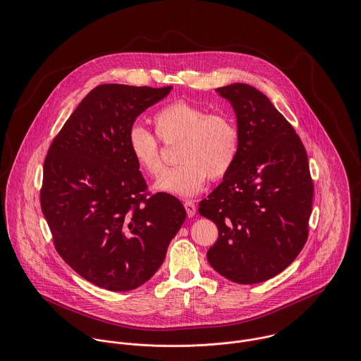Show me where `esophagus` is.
Here are the masks:
<instances>
[{"mask_svg":"<svg viewBox=\"0 0 361 361\" xmlns=\"http://www.w3.org/2000/svg\"><path fill=\"white\" fill-rule=\"evenodd\" d=\"M183 206H185V209H186V214H188V216L189 218H192V216H195L196 215V206H195V203L193 202H185L183 203Z\"/></svg>","mask_w":361,"mask_h":361,"instance_id":"1","label":"esophagus"}]
</instances>
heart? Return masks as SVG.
I'll return each mask as SVG.
<instances>
[{
	"label": "heart",
	"mask_w": 361,
	"mask_h": 361,
	"mask_svg": "<svg viewBox=\"0 0 361 361\" xmlns=\"http://www.w3.org/2000/svg\"><path fill=\"white\" fill-rule=\"evenodd\" d=\"M155 132L164 143L179 142L176 159L179 165L164 172L155 188L182 197L197 195L209 179L222 178L233 165L239 150V130L235 122L222 114H207L206 109L175 102L154 115ZM129 152L136 164L149 175L162 172L159 143L154 135L140 125L128 133Z\"/></svg>",
	"instance_id": "b5f03b06"
}]
</instances>
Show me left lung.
Here are the masks:
<instances>
[{"instance_id":"obj_1","label":"left lung","mask_w":361,"mask_h":361,"mask_svg":"<svg viewBox=\"0 0 361 361\" xmlns=\"http://www.w3.org/2000/svg\"><path fill=\"white\" fill-rule=\"evenodd\" d=\"M215 92L236 115L239 150L222 182L200 202V215L218 226L207 252L226 279L250 285L289 267L309 235L314 186L300 137L253 86L233 83Z\"/></svg>"}]
</instances>
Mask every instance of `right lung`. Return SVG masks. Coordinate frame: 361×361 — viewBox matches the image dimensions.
<instances>
[{
	"label": "right lung",
	"mask_w": 361,
	"mask_h": 361,
	"mask_svg": "<svg viewBox=\"0 0 361 361\" xmlns=\"http://www.w3.org/2000/svg\"><path fill=\"white\" fill-rule=\"evenodd\" d=\"M171 90L97 86L68 118L44 161L40 202L54 246L73 271L106 290L147 282L186 219L175 196L146 193L128 146L136 118Z\"/></svg>",
	"instance_id": "right-lung-1"
}]
</instances>
